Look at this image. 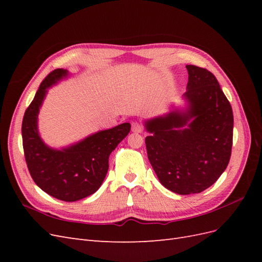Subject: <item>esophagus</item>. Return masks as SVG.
Returning <instances> with one entry per match:
<instances>
[{
	"label": "esophagus",
	"instance_id": "obj_1",
	"mask_svg": "<svg viewBox=\"0 0 262 262\" xmlns=\"http://www.w3.org/2000/svg\"><path fill=\"white\" fill-rule=\"evenodd\" d=\"M132 131L134 133H141L143 131V125H142L140 122H132Z\"/></svg>",
	"mask_w": 262,
	"mask_h": 262
}]
</instances>
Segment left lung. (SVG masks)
<instances>
[{"instance_id": "left-lung-1", "label": "left lung", "mask_w": 262, "mask_h": 262, "mask_svg": "<svg viewBox=\"0 0 262 262\" xmlns=\"http://www.w3.org/2000/svg\"><path fill=\"white\" fill-rule=\"evenodd\" d=\"M186 68L187 109L145 121L148 161L161 184L178 194L211 187L226 169L233 145V110L216 77Z\"/></svg>"}]
</instances>
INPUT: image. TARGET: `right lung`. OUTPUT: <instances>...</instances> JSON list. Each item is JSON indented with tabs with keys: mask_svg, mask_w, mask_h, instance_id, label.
I'll return each mask as SVG.
<instances>
[{
	"mask_svg": "<svg viewBox=\"0 0 262 262\" xmlns=\"http://www.w3.org/2000/svg\"><path fill=\"white\" fill-rule=\"evenodd\" d=\"M67 76V70L57 69L41 82L24 115L21 137L27 167L36 185L55 199L73 202L99 189L107 175L109 155L128 136L131 124L98 131L62 149L46 145L38 132L39 109L49 87Z\"/></svg>",
	"mask_w": 262,
	"mask_h": 262,
	"instance_id": "obj_1",
	"label": "right lung"
}]
</instances>
